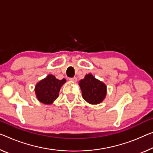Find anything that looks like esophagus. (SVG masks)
<instances>
[{"label":"esophagus","mask_w":153,"mask_h":153,"mask_svg":"<svg viewBox=\"0 0 153 153\" xmlns=\"http://www.w3.org/2000/svg\"><path fill=\"white\" fill-rule=\"evenodd\" d=\"M70 81L72 82H76L77 81V79L76 77H72V78H70Z\"/></svg>","instance_id":"34e87169"}]
</instances>
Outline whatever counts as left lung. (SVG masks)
Returning <instances> with one entry per match:
<instances>
[{"label":"left lung","mask_w":153,"mask_h":153,"mask_svg":"<svg viewBox=\"0 0 153 153\" xmlns=\"http://www.w3.org/2000/svg\"><path fill=\"white\" fill-rule=\"evenodd\" d=\"M83 99L91 105L99 104L107 94V87L104 83L96 79L92 74H86L79 81Z\"/></svg>","instance_id":"1"}]
</instances>
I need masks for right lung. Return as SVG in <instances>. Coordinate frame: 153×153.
Here are the masks:
<instances>
[{
    "label": "right lung",
    "mask_w": 153,
    "mask_h": 153,
    "mask_svg": "<svg viewBox=\"0 0 153 153\" xmlns=\"http://www.w3.org/2000/svg\"><path fill=\"white\" fill-rule=\"evenodd\" d=\"M65 82L66 80L65 79L59 80L54 75H48L36 85L35 91L37 98L44 104H52L58 98L61 87Z\"/></svg>",
    "instance_id": "right-lung-1"
}]
</instances>
